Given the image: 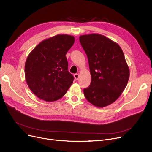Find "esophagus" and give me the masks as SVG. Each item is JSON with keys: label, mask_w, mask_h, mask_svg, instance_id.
I'll return each mask as SVG.
<instances>
[{"label": "esophagus", "mask_w": 152, "mask_h": 152, "mask_svg": "<svg viewBox=\"0 0 152 152\" xmlns=\"http://www.w3.org/2000/svg\"><path fill=\"white\" fill-rule=\"evenodd\" d=\"M74 77H75V79L76 80H78V79H79V77H80V76H79V74L76 73V74L74 75Z\"/></svg>", "instance_id": "1"}]
</instances>
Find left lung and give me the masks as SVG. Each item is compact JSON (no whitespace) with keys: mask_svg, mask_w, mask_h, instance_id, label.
<instances>
[{"mask_svg":"<svg viewBox=\"0 0 152 152\" xmlns=\"http://www.w3.org/2000/svg\"><path fill=\"white\" fill-rule=\"evenodd\" d=\"M80 42L88 59L91 82L83 89L86 99L98 107L115 102L127 84L130 72L117 43L96 34L81 35Z\"/></svg>","mask_w":152,"mask_h":152,"instance_id":"1","label":"left lung"}]
</instances>
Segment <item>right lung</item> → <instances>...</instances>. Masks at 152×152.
I'll return each mask as SVG.
<instances>
[{"instance_id": "add662e5", "label": "right lung", "mask_w": 152, "mask_h": 152, "mask_svg": "<svg viewBox=\"0 0 152 152\" xmlns=\"http://www.w3.org/2000/svg\"><path fill=\"white\" fill-rule=\"evenodd\" d=\"M74 42L73 36L57 35L42 41L30 52L25 62V76L38 98L47 102L60 99L73 83L66 55Z\"/></svg>"}]
</instances>
